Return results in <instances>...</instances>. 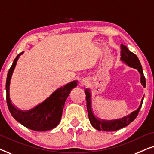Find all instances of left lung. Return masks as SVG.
<instances>
[{
	"label": "left lung",
	"mask_w": 154,
	"mask_h": 154,
	"mask_svg": "<svg viewBox=\"0 0 154 154\" xmlns=\"http://www.w3.org/2000/svg\"><path fill=\"white\" fill-rule=\"evenodd\" d=\"M121 60L125 62L126 64L132 68L137 69L141 75V83L145 88L146 87V80L143 73L142 67L141 65V63L139 60V59L135 54L133 52H130L128 48L125 45L121 44ZM85 93L86 94V101H87V110L88 113V117L91 125L98 130H103V131H115V130H119L121 128H123L125 126L129 125L130 123L135 119L137 116L138 115L139 111H140L141 107H142L143 100L142 98L141 101L140 106L136 111H133L130 113V115L124 116L121 119H116V120H111V121H106V120H102L94 116L92 111L91 108V93H90L89 89L85 90Z\"/></svg>",
	"instance_id": "obj_1"
}]
</instances>
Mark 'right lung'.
<instances>
[{
	"instance_id": "1",
	"label": "right lung",
	"mask_w": 154,
	"mask_h": 154,
	"mask_svg": "<svg viewBox=\"0 0 154 154\" xmlns=\"http://www.w3.org/2000/svg\"><path fill=\"white\" fill-rule=\"evenodd\" d=\"M22 54L23 52L14 59L7 75L5 88L8 109L14 119L29 129L41 132L53 129L60 123L65 102L73 88L77 86V81H73L57 89L49 97L31 110H20L14 106L10 100V84L17 62Z\"/></svg>"
}]
</instances>
